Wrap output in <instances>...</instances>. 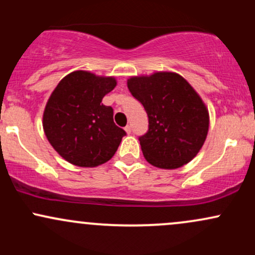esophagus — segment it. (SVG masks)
<instances>
[{"label":"esophagus","instance_id":"1","mask_svg":"<svg viewBox=\"0 0 255 255\" xmlns=\"http://www.w3.org/2000/svg\"><path fill=\"white\" fill-rule=\"evenodd\" d=\"M125 130L127 131V134H130V131H131V127H130V126H126V127H125Z\"/></svg>","mask_w":255,"mask_h":255}]
</instances>
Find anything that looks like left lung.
<instances>
[{"label":"left lung","mask_w":255,"mask_h":255,"mask_svg":"<svg viewBox=\"0 0 255 255\" xmlns=\"http://www.w3.org/2000/svg\"><path fill=\"white\" fill-rule=\"evenodd\" d=\"M127 86L148 116V129L139 136L146 160L162 169L191 162L209 131V111L194 89L170 72L131 77Z\"/></svg>","instance_id":"1"}]
</instances>
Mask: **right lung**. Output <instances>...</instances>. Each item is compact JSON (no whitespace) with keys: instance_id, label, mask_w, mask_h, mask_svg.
Listing matches in <instances>:
<instances>
[{"instance_id":"right-lung-1","label":"right lung","mask_w":255,"mask_h":255,"mask_svg":"<svg viewBox=\"0 0 255 255\" xmlns=\"http://www.w3.org/2000/svg\"><path fill=\"white\" fill-rule=\"evenodd\" d=\"M115 86V78L77 71L64 77L51 93L43 128L67 162L92 168L108 162L118 151L126 131L114 124L113 108L102 104Z\"/></svg>"}]
</instances>
